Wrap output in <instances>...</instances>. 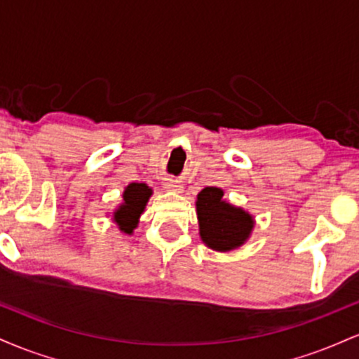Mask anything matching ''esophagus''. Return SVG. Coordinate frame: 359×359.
<instances>
[{"mask_svg":"<svg viewBox=\"0 0 359 359\" xmlns=\"http://www.w3.org/2000/svg\"><path fill=\"white\" fill-rule=\"evenodd\" d=\"M163 185H165L167 191H172V192H182L184 191V185L179 184L174 179H167L165 184H163Z\"/></svg>","mask_w":359,"mask_h":359,"instance_id":"esophagus-1","label":"esophagus"}]
</instances>
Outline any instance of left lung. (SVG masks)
<instances>
[{
    "label": "left lung",
    "mask_w": 359,
    "mask_h": 359,
    "mask_svg": "<svg viewBox=\"0 0 359 359\" xmlns=\"http://www.w3.org/2000/svg\"><path fill=\"white\" fill-rule=\"evenodd\" d=\"M196 211L201 240L214 251L241 248L253 233V214L228 203L219 187H205L197 194Z\"/></svg>",
    "instance_id": "obj_1"
}]
</instances>
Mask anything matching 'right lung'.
I'll return each mask as SVG.
<instances>
[{"label": "right lung", "mask_w": 359, "mask_h": 359, "mask_svg": "<svg viewBox=\"0 0 359 359\" xmlns=\"http://www.w3.org/2000/svg\"><path fill=\"white\" fill-rule=\"evenodd\" d=\"M151 194L154 191L147 184L131 182L126 185L123 191L121 204L111 214V221L118 226L119 233L133 234L135 229L138 228L140 217L145 212Z\"/></svg>", "instance_id": "right-lung-1"}]
</instances>
